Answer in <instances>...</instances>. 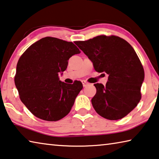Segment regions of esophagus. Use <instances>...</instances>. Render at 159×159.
<instances>
[{
  "mask_svg": "<svg viewBox=\"0 0 159 159\" xmlns=\"http://www.w3.org/2000/svg\"><path fill=\"white\" fill-rule=\"evenodd\" d=\"M82 84H83V85H84V87H86L87 85H89L90 84L89 83H88L86 81H85V80H83L82 81Z\"/></svg>",
  "mask_w": 159,
  "mask_h": 159,
  "instance_id": "1",
  "label": "esophagus"
}]
</instances>
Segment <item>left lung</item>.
<instances>
[{"label":"left lung","instance_id":"8db88e82","mask_svg":"<svg viewBox=\"0 0 159 159\" xmlns=\"http://www.w3.org/2000/svg\"><path fill=\"white\" fill-rule=\"evenodd\" d=\"M93 62L95 70L109 75L105 86L95 84L93 107L105 119H122L139 102L144 70L133 47L117 36L100 35L75 43Z\"/></svg>","mask_w":159,"mask_h":159}]
</instances>
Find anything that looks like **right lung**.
<instances>
[{
    "instance_id": "1",
    "label": "right lung",
    "mask_w": 159,
    "mask_h": 159,
    "mask_svg": "<svg viewBox=\"0 0 159 159\" xmlns=\"http://www.w3.org/2000/svg\"><path fill=\"white\" fill-rule=\"evenodd\" d=\"M80 53L73 42L47 37L20 58L15 84L21 101L35 117L52 122L69 114L83 85L79 80L62 82L59 74L66 69L69 58Z\"/></svg>"
}]
</instances>
